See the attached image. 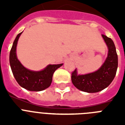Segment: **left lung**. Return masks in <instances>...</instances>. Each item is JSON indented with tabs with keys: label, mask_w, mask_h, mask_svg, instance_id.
Returning a JSON list of instances; mask_svg holds the SVG:
<instances>
[{
	"label": "left lung",
	"mask_w": 125,
	"mask_h": 125,
	"mask_svg": "<svg viewBox=\"0 0 125 125\" xmlns=\"http://www.w3.org/2000/svg\"><path fill=\"white\" fill-rule=\"evenodd\" d=\"M102 37L106 44L108 52L106 60L95 72L85 74H78L76 69L72 73L71 80L73 85L80 91L87 93H96L106 88L116 74L118 58L114 43L105 35Z\"/></svg>",
	"instance_id": "8db88e82"
}]
</instances>
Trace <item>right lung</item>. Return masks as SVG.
<instances>
[{
  "mask_svg": "<svg viewBox=\"0 0 125 125\" xmlns=\"http://www.w3.org/2000/svg\"><path fill=\"white\" fill-rule=\"evenodd\" d=\"M21 32L15 39L10 53V64L17 83L24 89L32 91H40L47 89L51 84L54 73L63 65H49L40 71L29 70L24 67L17 57L16 48Z\"/></svg>",
  "mask_w": 125,
  "mask_h": 125,
  "instance_id": "1",
  "label": "right lung"
}]
</instances>
